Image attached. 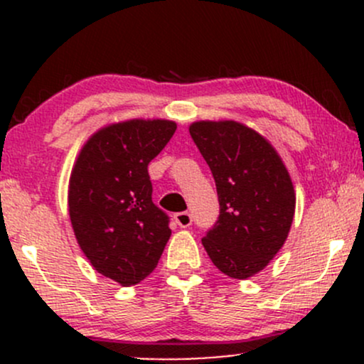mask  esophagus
Here are the masks:
<instances>
[{"label":"esophagus","mask_w":364,"mask_h":364,"mask_svg":"<svg viewBox=\"0 0 364 364\" xmlns=\"http://www.w3.org/2000/svg\"><path fill=\"white\" fill-rule=\"evenodd\" d=\"M174 223H176L179 228H190L191 223H193V219H191V214H188V212H178V214H174Z\"/></svg>","instance_id":"esophagus-1"}]
</instances>
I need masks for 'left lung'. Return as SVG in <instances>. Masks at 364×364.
<instances>
[{"label": "left lung", "instance_id": "8db88e82", "mask_svg": "<svg viewBox=\"0 0 364 364\" xmlns=\"http://www.w3.org/2000/svg\"><path fill=\"white\" fill-rule=\"evenodd\" d=\"M190 135L212 171L220 205L203 248L223 274L253 277L289 235L296 208L289 171L274 145L240 121H193Z\"/></svg>", "mask_w": 364, "mask_h": 364}]
</instances>
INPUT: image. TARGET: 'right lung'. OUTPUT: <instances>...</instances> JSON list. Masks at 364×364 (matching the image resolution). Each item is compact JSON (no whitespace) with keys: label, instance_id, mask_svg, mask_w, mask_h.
<instances>
[{"label":"right lung","instance_id":"right-lung-1","mask_svg":"<svg viewBox=\"0 0 364 364\" xmlns=\"http://www.w3.org/2000/svg\"><path fill=\"white\" fill-rule=\"evenodd\" d=\"M174 132L176 123L161 118L109 123L75 159L68 214L77 243L94 270L123 287L152 274L171 237L147 168Z\"/></svg>","mask_w":364,"mask_h":364}]
</instances>
